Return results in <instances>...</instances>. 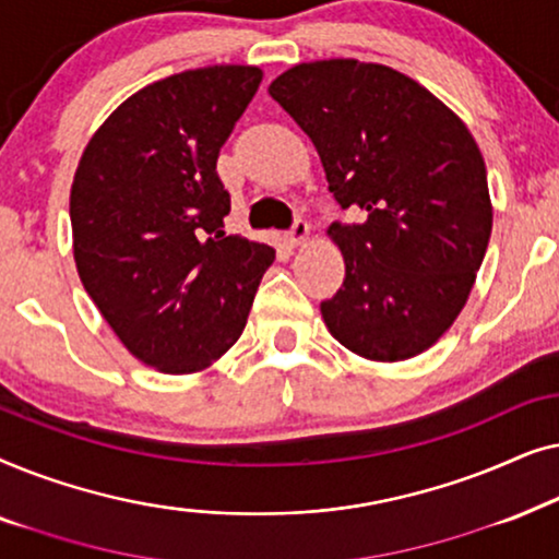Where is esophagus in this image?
Returning <instances> with one entry per match:
<instances>
[{
  "mask_svg": "<svg viewBox=\"0 0 559 559\" xmlns=\"http://www.w3.org/2000/svg\"><path fill=\"white\" fill-rule=\"evenodd\" d=\"M308 236H310V224L305 218H295V224H293V228H289L287 231V239H289V243H305L308 241Z\"/></svg>",
  "mask_w": 559,
  "mask_h": 559,
  "instance_id": "1",
  "label": "esophagus"
}]
</instances>
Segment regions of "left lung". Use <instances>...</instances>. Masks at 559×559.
Masks as SVG:
<instances>
[{"label": "left lung", "mask_w": 559, "mask_h": 559, "mask_svg": "<svg viewBox=\"0 0 559 559\" xmlns=\"http://www.w3.org/2000/svg\"><path fill=\"white\" fill-rule=\"evenodd\" d=\"M270 96L316 144L341 209L361 211L328 228L346 259L320 302L328 331L371 361L423 354L463 310L491 239L468 127L417 81L354 58L289 68Z\"/></svg>", "instance_id": "left-lung-1"}]
</instances>
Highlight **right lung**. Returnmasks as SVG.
I'll use <instances>...</instances> for the list:
<instances>
[{
    "label": "right lung",
    "instance_id": "1",
    "mask_svg": "<svg viewBox=\"0 0 559 559\" xmlns=\"http://www.w3.org/2000/svg\"><path fill=\"white\" fill-rule=\"evenodd\" d=\"M254 66L167 75L91 136L71 188L81 282L121 343L165 373L239 341L274 249L228 234L218 152L254 98Z\"/></svg>",
    "mask_w": 559,
    "mask_h": 559
}]
</instances>
